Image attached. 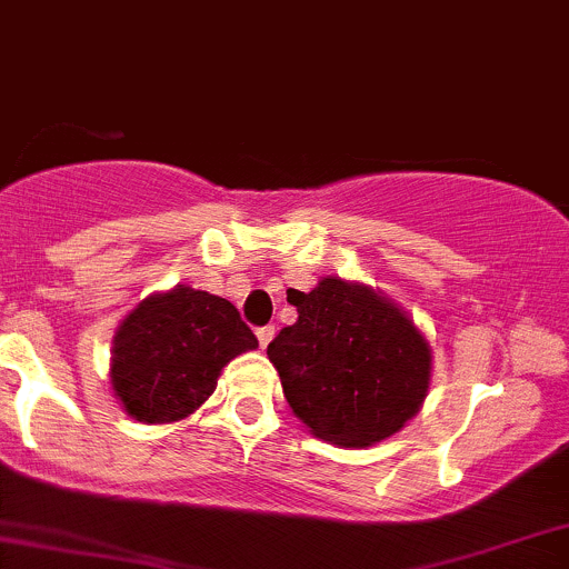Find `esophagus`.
<instances>
[{
    "label": "esophagus",
    "mask_w": 569,
    "mask_h": 569,
    "mask_svg": "<svg viewBox=\"0 0 569 569\" xmlns=\"http://www.w3.org/2000/svg\"><path fill=\"white\" fill-rule=\"evenodd\" d=\"M272 337H276V326H259V329H257V339H259V345H262V348L270 345Z\"/></svg>",
    "instance_id": "esophagus-1"
}]
</instances>
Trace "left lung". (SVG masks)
Listing matches in <instances>:
<instances>
[{"label": "left lung", "mask_w": 569, "mask_h": 569, "mask_svg": "<svg viewBox=\"0 0 569 569\" xmlns=\"http://www.w3.org/2000/svg\"><path fill=\"white\" fill-rule=\"evenodd\" d=\"M299 318L267 345L293 415L318 439L369 447L411 420L428 393L430 348L415 323L367 286L323 278L289 289Z\"/></svg>", "instance_id": "left-lung-1"}]
</instances>
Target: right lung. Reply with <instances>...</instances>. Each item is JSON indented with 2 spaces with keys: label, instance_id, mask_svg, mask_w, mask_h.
Segmentation results:
<instances>
[{
  "label": "right lung",
  "instance_id": "1",
  "mask_svg": "<svg viewBox=\"0 0 569 569\" xmlns=\"http://www.w3.org/2000/svg\"><path fill=\"white\" fill-rule=\"evenodd\" d=\"M259 348L232 302L189 286L143 299L114 337L112 388L139 422L192 415L217 388L219 371Z\"/></svg>",
  "mask_w": 569,
  "mask_h": 569
}]
</instances>
